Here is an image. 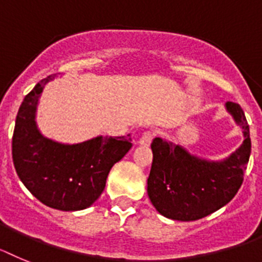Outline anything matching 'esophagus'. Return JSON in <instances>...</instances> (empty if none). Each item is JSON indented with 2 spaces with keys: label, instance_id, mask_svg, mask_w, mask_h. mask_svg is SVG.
<instances>
[{
  "label": "esophagus",
  "instance_id": "34e87169",
  "mask_svg": "<svg viewBox=\"0 0 262 262\" xmlns=\"http://www.w3.org/2000/svg\"><path fill=\"white\" fill-rule=\"evenodd\" d=\"M153 132H145V133L141 136L140 140H138V144H140L141 146H149V145L151 144V141H153Z\"/></svg>",
  "mask_w": 262,
  "mask_h": 262
}]
</instances>
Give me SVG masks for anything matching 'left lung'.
<instances>
[{
	"instance_id": "8db88e82",
	"label": "left lung",
	"mask_w": 262,
	"mask_h": 262,
	"mask_svg": "<svg viewBox=\"0 0 262 262\" xmlns=\"http://www.w3.org/2000/svg\"><path fill=\"white\" fill-rule=\"evenodd\" d=\"M226 111L244 133L243 144L227 158H202L166 138L157 137L151 142L153 163L147 178V195L165 217L179 222L202 219L237 194L251 156L249 125L238 104L228 101Z\"/></svg>"
}]
</instances>
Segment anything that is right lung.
I'll return each instance as SVG.
<instances>
[{
    "label": "right lung",
    "mask_w": 262,
    "mask_h": 262,
    "mask_svg": "<svg viewBox=\"0 0 262 262\" xmlns=\"http://www.w3.org/2000/svg\"><path fill=\"white\" fill-rule=\"evenodd\" d=\"M52 79L36 84L19 106L11 142L13 162L25 187L43 204L60 211L85 210L104 191L112 166L130 150V134L97 136L79 144L43 136L36 124V108Z\"/></svg>",
    "instance_id": "1"
}]
</instances>
